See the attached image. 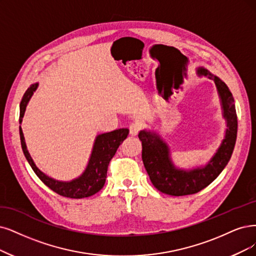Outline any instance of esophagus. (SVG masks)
Masks as SVG:
<instances>
[{
	"mask_svg": "<svg viewBox=\"0 0 256 256\" xmlns=\"http://www.w3.org/2000/svg\"><path fill=\"white\" fill-rule=\"evenodd\" d=\"M140 128H141V124H140L139 122L130 123V134L132 136H136L138 134V132L140 130Z\"/></svg>",
	"mask_w": 256,
	"mask_h": 256,
	"instance_id": "1",
	"label": "esophagus"
}]
</instances>
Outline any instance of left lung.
Returning a JSON list of instances; mask_svg holds the SVG:
<instances>
[{"mask_svg":"<svg viewBox=\"0 0 256 256\" xmlns=\"http://www.w3.org/2000/svg\"><path fill=\"white\" fill-rule=\"evenodd\" d=\"M196 72L214 81L226 126L222 144L209 162L193 168H180L174 164L171 148L159 133L144 128L138 135L142 141V162L150 182L158 191L172 196L195 194L213 182L228 164L238 135V116L229 88L202 66L197 68Z\"/></svg>","mask_w":256,"mask_h":256,"instance_id":"8db88e82","label":"left lung"}]
</instances>
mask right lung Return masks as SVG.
Wrapping results in <instances>:
<instances>
[{
  "label": "right lung",
  "instance_id": "obj_1",
  "mask_svg": "<svg viewBox=\"0 0 256 256\" xmlns=\"http://www.w3.org/2000/svg\"><path fill=\"white\" fill-rule=\"evenodd\" d=\"M38 86H39V83L32 84L30 88H28V90L24 94L20 104V120H18L20 121V124L23 121L27 104L30 102ZM128 132L130 130L128 128H119L112 132H108V133L97 135L94 141L92 150L86 168H85V170L80 176L72 179L70 182L56 180V179L50 177L48 175L43 173L41 170L36 166L30 152H28L27 150L21 126L20 138L23 153L27 159L28 164H30L36 176L39 177L50 190L64 197L84 198L96 194L103 188L104 184H106L108 168L110 159L115 155L117 148L123 142V140L128 137Z\"/></svg>",
  "mask_w": 256,
  "mask_h": 256
}]
</instances>
